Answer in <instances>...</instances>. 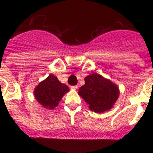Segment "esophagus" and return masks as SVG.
<instances>
[{"label":"esophagus","mask_w":153,"mask_h":153,"mask_svg":"<svg viewBox=\"0 0 153 153\" xmlns=\"http://www.w3.org/2000/svg\"><path fill=\"white\" fill-rule=\"evenodd\" d=\"M70 88L72 89V90H77L78 86H70Z\"/></svg>","instance_id":"obj_1"}]
</instances>
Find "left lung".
<instances>
[{
    "mask_svg": "<svg viewBox=\"0 0 153 153\" xmlns=\"http://www.w3.org/2000/svg\"><path fill=\"white\" fill-rule=\"evenodd\" d=\"M84 80L78 94L88 104L89 109L97 113L110 110L120 96L118 86L97 73L86 76Z\"/></svg>",
    "mask_w": 153,
    "mask_h": 153,
    "instance_id": "8db88e82",
    "label": "left lung"
}]
</instances>
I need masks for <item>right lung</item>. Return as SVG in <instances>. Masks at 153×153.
Here are the masks:
<instances>
[{
    "label": "right lung",
    "instance_id": "right-lung-1",
    "mask_svg": "<svg viewBox=\"0 0 153 153\" xmlns=\"http://www.w3.org/2000/svg\"><path fill=\"white\" fill-rule=\"evenodd\" d=\"M69 90L67 85L60 83L56 76L51 74L35 87L33 94L43 107L53 109Z\"/></svg>",
    "mask_w": 153,
    "mask_h": 153
}]
</instances>
